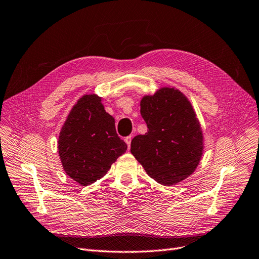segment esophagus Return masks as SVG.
Returning a JSON list of instances; mask_svg holds the SVG:
<instances>
[{
    "instance_id": "1",
    "label": "esophagus",
    "mask_w": 259,
    "mask_h": 259,
    "mask_svg": "<svg viewBox=\"0 0 259 259\" xmlns=\"http://www.w3.org/2000/svg\"><path fill=\"white\" fill-rule=\"evenodd\" d=\"M131 139H132V137L131 136H129V137H127L124 139V142L127 143V145H128V147L130 149V144H131Z\"/></svg>"
}]
</instances>
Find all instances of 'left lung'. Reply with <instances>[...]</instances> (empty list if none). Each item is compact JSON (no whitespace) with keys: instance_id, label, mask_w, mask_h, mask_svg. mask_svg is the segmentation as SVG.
Here are the masks:
<instances>
[{"instance_id":"obj_1","label":"left lung","mask_w":259,"mask_h":259,"mask_svg":"<svg viewBox=\"0 0 259 259\" xmlns=\"http://www.w3.org/2000/svg\"><path fill=\"white\" fill-rule=\"evenodd\" d=\"M140 106L147 132L132 139V155L160 184L174 186L187 179L204 151L203 131L191 102L178 89L162 87L144 95Z\"/></svg>"}]
</instances>
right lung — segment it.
I'll return each mask as SVG.
<instances>
[{"mask_svg":"<svg viewBox=\"0 0 259 259\" xmlns=\"http://www.w3.org/2000/svg\"><path fill=\"white\" fill-rule=\"evenodd\" d=\"M57 143L64 171L82 187L104 177L127 150L117 135L114 117L94 93L81 97L72 106Z\"/></svg>","mask_w":259,"mask_h":259,"instance_id":"obj_1","label":"right lung"}]
</instances>
